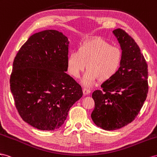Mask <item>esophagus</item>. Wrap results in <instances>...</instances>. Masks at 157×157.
<instances>
[{
    "mask_svg": "<svg viewBox=\"0 0 157 157\" xmlns=\"http://www.w3.org/2000/svg\"><path fill=\"white\" fill-rule=\"evenodd\" d=\"M83 94H85V95H87V94H90L91 90H90L89 89H87V88L83 87Z\"/></svg>",
    "mask_w": 157,
    "mask_h": 157,
    "instance_id": "esophagus-1",
    "label": "esophagus"
}]
</instances>
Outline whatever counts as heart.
Returning a JSON list of instances; mask_svg holds the SVG:
<instances>
[{"label":"heart","mask_w":157,"mask_h":157,"mask_svg":"<svg viewBox=\"0 0 157 157\" xmlns=\"http://www.w3.org/2000/svg\"><path fill=\"white\" fill-rule=\"evenodd\" d=\"M122 61V53L119 48L111 46L101 39H94L83 43L77 52L67 57V68L70 74L78 78L85 70L87 71L82 80L85 86H90L98 79L104 82L117 74Z\"/></svg>","instance_id":"obj_1"}]
</instances>
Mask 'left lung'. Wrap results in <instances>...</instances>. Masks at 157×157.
<instances>
[{
  "label": "left lung",
  "instance_id": "obj_1",
  "mask_svg": "<svg viewBox=\"0 0 157 157\" xmlns=\"http://www.w3.org/2000/svg\"><path fill=\"white\" fill-rule=\"evenodd\" d=\"M113 33L122 50L121 64L117 74L101 84V90L92 94L95 108L91 119L106 131L117 130L131 123L148 91V66L137 44L122 29Z\"/></svg>",
  "mask_w": 157,
  "mask_h": 157
}]
</instances>
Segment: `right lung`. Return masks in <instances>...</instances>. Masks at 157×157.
<instances>
[{"instance_id": "1", "label": "right lung", "mask_w": 157, "mask_h": 157, "mask_svg": "<svg viewBox=\"0 0 157 157\" xmlns=\"http://www.w3.org/2000/svg\"><path fill=\"white\" fill-rule=\"evenodd\" d=\"M67 38L46 30L36 33L14 58L10 90L21 118L42 131L61 127L70 107L82 97L81 86L67 70Z\"/></svg>"}]
</instances>
